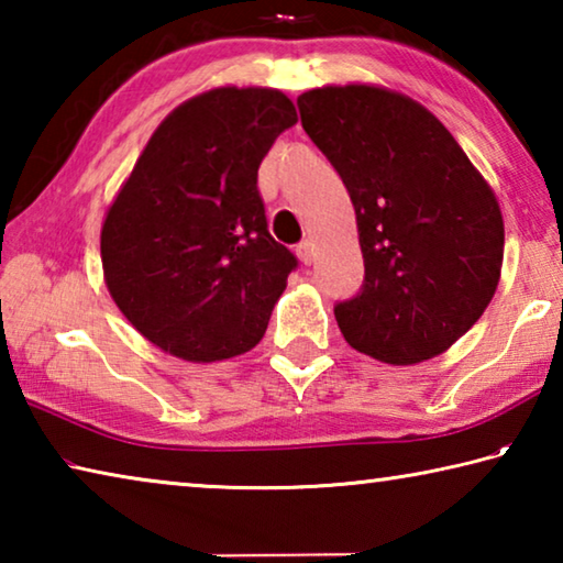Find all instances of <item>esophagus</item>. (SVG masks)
I'll return each mask as SVG.
<instances>
[{"instance_id": "1", "label": "esophagus", "mask_w": 563, "mask_h": 563, "mask_svg": "<svg viewBox=\"0 0 563 563\" xmlns=\"http://www.w3.org/2000/svg\"><path fill=\"white\" fill-rule=\"evenodd\" d=\"M295 253H298V258H300L305 265H310L312 261H316V243H312V241H302L298 247H295Z\"/></svg>"}]
</instances>
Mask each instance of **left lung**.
Listing matches in <instances>:
<instances>
[{"label": "left lung", "instance_id": "8db88e82", "mask_svg": "<svg viewBox=\"0 0 563 563\" xmlns=\"http://www.w3.org/2000/svg\"><path fill=\"white\" fill-rule=\"evenodd\" d=\"M298 107L355 206L365 285L335 308L342 335L387 365L442 355L501 278L504 218L487 178L430 109L399 91L328 84Z\"/></svg>", "mask_w": 563, "mask_h": 563}]
</instances>
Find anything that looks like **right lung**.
<instances>
[{
  "mask_svg": "<svg viewBox=\"0 0 563 563\" xmlns=\"http://www.w3.org/2000/svg\"><path fill=\"white\" fill-rule=\"evenodd\" d=\"M298 121L268 87H216L151 133L101 223L103 283L148 342L186 362L253 350L298 265L268 233L258 168Z\"/></svg>",
  "mask_w": 563,
  "mask_h": 563,
  "instance_id": "1",
  "label": "right lung"
}]
</instances>
